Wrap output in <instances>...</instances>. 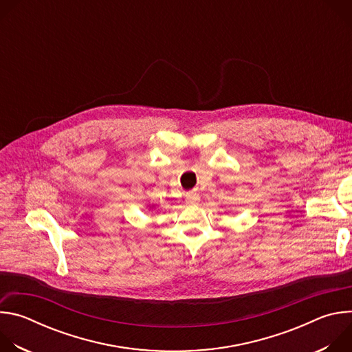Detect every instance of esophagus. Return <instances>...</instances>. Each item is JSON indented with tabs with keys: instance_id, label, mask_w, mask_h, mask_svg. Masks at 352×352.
I'll use <instances>...</instances> for the list:
<instances>
[{
	"instance_id": "34e87169",
	"label": "esophagus",
	"mask_w": 352,
	"mask_h": 352,
	"mask_svg": "<svg viewBox=\"0 0 352 352\" xmlns=\"http://www.w3.org/2000/svg\"><path fill=\"white\" fill-rule=\"evenodd\" d=\"M197 202H199V195H196V193L186 195V205L192 206V205H197Z\"/></svg>"
}]
</instances>
